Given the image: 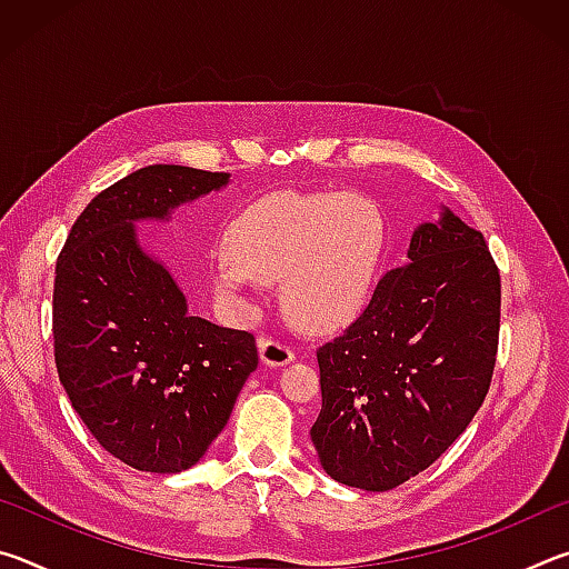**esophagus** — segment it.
I'll return each instance as SVG.
<instances>
[{"instance_id": "1", "label": "esophagus", "mask_w": 569, "mask_h": 569, "mask_svg": "<svg viewBox=\"0 0 569 569\" xmlns=\"http://www.w3.org/2000/svg\"><path fill=\"white\" fill-rule=\"evenodd\" d=\"M258 356H261V363L266 366H286L293 361V349L281 341L261 339L258 341Z\"/></svg>"}]
</instances>
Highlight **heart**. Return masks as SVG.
<instances>
[{
	"label": "heart",
	"mask_w": 569,
	"mask_h": 569,
	"mask_svg": "<svg viewBox=\"0 0 569 569\" xmlns=\"http://www.w3.org/2000/svg\"><path fill=\"white\" fill-rule=\"evenodd\" d=\"M387 250V226L353 192H271L230 220L213 283L243 303L253 281H281V301L311 331L349 326L369 303Z\"/></svg>",
	"instance_id": "1"
}]
</instances>
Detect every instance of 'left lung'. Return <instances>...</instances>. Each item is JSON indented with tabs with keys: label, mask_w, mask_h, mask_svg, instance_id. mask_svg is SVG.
Instances as JSON below:
<instances>
[{
	"label": "left lung",
	"mask_w": 569,
	"mask_h": 569,
	"mask_svg": "<svg viewBox=\"0 0 569 569\" xmlns=\"http://www.w3.org/2000/svg\"><path fill=\"white\" fill-rule=\"evenodd\" d=\"M499 298L479 230L447 206L413 228L407 263L319 349L323 401L311 441L326 475L389 492L455 445L492 381Z\"/></svg>",
	"instance_id": "obj_1"
}]
</instances>
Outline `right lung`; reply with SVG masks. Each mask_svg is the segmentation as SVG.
Segmentation results:
<instances>
[{
    "label": "right lung",
    "instance_id": "right-lung-1",
    "mask_svg": "<svg viewBox=\"0 0 569 569\" xmlns=\"http://www.w3.org/2000/svg\"><path fill=\"white\" fill-rule=\"evenodd\" d=\"M228 182L230 172L186 166L134 170L82 210L57 261V373L90 435L138 471L198 465L258 366L248 331L190 313L138 228Z\"/></svg>",
    "mask_w": 569,
    "mask_h": 569
}]
</instances>
